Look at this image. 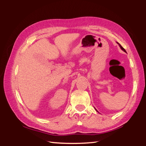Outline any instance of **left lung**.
<instances>
[{"label":"left lung","mask_w":146,"mask_h":146,"mask_svg":"<svg viewBox=\"0 0 146 146\" xmlns=\"http://www.w3.org/2000/svg\"><path fill=\"white\" fill-rule=\"evenodd\" d=\"M117 44H119V47H121V49H122V50L123 51H124L125 52H126V50H125L124 49V48H123V47H122L121 46V45L120 44H119V43H118V42H117Z\"/></svg>","instance_id":"left-lung-1"}]
</instances>
